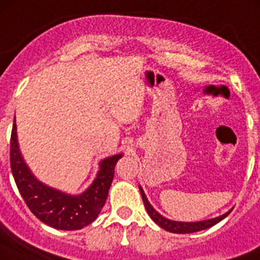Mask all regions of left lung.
I'll list each match as a JSON object with an SVG mask.
<instances>
[{
	"mask_svg": "<svg viewBox=\"0 0 260 260\" xmlns=\"http://www.w3.org/2000/svg\"><path fill=\"white\" fill-rule=\"evenodd\" d=\"M141 190V195H142V200L143 204H145V208L148 215L151 216V219L156 222L157 225L162 228V229L167 230L170 233H175V234H190V233H196L200 232V230L208 229V228L212 226V225L217 224L219 221H221L224 217H226L228 215L230 214V211H228L226 214L221 215L219 217H215V219H210V220H204V221H198V222H179V221H172V220L166 219L162 215H159L158 212L154 210L153 208L151 206V204L148 203L147 200L145 192H143L142 188L140 187Z\"/></svg>",
	"mask_w": 260,
	"mask_h": 260,
	"instance_id": "1",
	"label": "left lung"
}]
</instances>
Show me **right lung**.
I'll list each match as a JSON object with an SVG mask.
<instances>
[{
    "label": "right lung",
    "mask_w": 260,
    "mask_h": 260,
    "mask_svg": "<svg viewBox=\"0 0 260 260\" xmlns=\"http://www.w3.org/2000/svg\"><path fill=\"white\" fill-rule=\"evenodd\" d=\"M122 154L106 158L93 185L79 196H70L39 182L18 151L16 124L12 125L10 161L15 182L23 201L38 219L60 230H78L93 222L102 211L113 181L114 167Z\"/></svg>",
    "instance_id": "add662e5"
}]
</instances>
